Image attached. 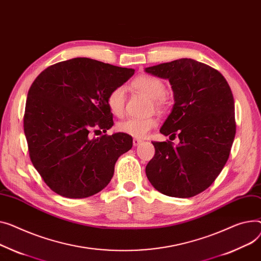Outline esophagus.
<instances>
[{
  "label": "esophagus",
  "instance_id": "esophagus-1",
  "mask_svg": "<svg viewBox=\"0 0 261 261\" xmlns=\"http://www.w3.org/2000/svg\"><path fill=\"white\" fill-rule=\"evenodd\" d=\"M142 144V141L140 140V138H133V146L134 147H138Z\"/></svg>",
  "mask_w": 261,
  "mask_h": 261
}]
</instances>
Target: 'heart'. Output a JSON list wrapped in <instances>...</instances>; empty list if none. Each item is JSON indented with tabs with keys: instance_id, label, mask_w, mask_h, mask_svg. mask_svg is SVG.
<instances>
[{
	"instance_id": "obj_1",
	"label": "heart",
	"mask_w": 261,
	"mask_h": 261,
	"mask_svg": "<svg viewBox=\"0 0 261 261\" xmlns=\"http://www.w3.org/2000/svg\"><path fill=\"white\" fill-rule=\"evenodd\" d=\"M132 86L138 91H141L148 95L150 98L154 99L156 107H163L165 103V95L167 88L165 83L155 76L142 75L136 77ZM126 101V87L117 86L110 91L107 97V105L110 111L117 116H120L125 109ZM158 121L155 118H127L117 124V130L121 133L128 134L135 138H142L147 135V133L153 129Z\"/></svg>"
}]
</instances>
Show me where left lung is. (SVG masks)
Segmentation results:
<instances>
[{
    "label": "left lung",
    "instance_id": "obj_1",
    "mask_svg": "<svg viewBox=\"0 0 261 261\" xmlns=\"http://www.w3.org/2000/svg\"><path fill=\"white\" fill-rule=\"evenodd\" d=\"M168 80L174 95L172 111L161 128L179 143L154 142V158L146 167L159 192L179 198L209 188L227 163L236 133L234 98L230 86L214 68L180 59L145 68Z\"/></svg>",
    "mask_w": 261,
    "mask_h": 261
}]
</instances>
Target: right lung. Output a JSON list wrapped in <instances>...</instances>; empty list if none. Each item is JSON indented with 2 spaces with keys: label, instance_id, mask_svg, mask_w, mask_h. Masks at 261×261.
<instances>
[{
  "label": "right lung",
  "instance_id": "add662e5",
  "mask_svg": "<svg viewBox=\"0 0 261 261\" xmlns=\"http://www.w3.org/2000/svg\"><path fill=\"white\" fill-rule=\"evenodd\" d=\"M133 74L134 69L75 58L48 67L32 83L24 132L33 167L57 194L85 198L110 182L132 137L121 132L90 137V132L113 126L108 94Z\"/></svg>",
  "mask_w": 261,
  "mask_h": 261
}]
</instances>
